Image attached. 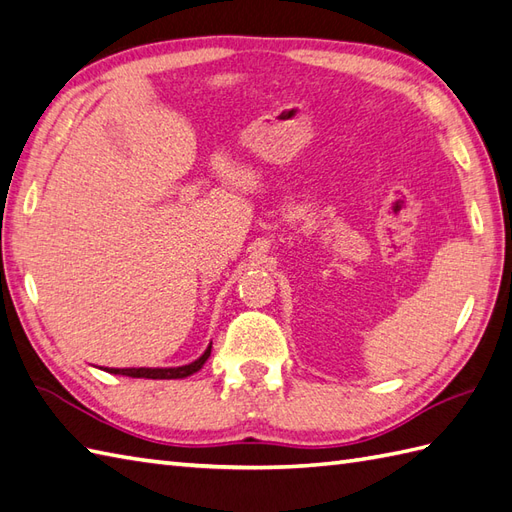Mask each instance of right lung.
I'll use <instances>...</instances> for the list:
<instances>
[{
	"label": "right lung",
	"instance_id": "right-lung-1",
	"mask_svg": "<svg viewBox=\"0 0 512 512\" xmlns=\"http://www.w3.org/2000/svg\"><path fill=\"white\" fill-rule=\"evenodd\" d=\"M210 347L208 350L199 356L195 363L191 365H184V367H171V369H147V367H141V369H108L110 373H117V376H130V378H149V380H176V378H186L191 376V373L202 369V365L208 360L210 356Z\"/></svg>",
	"mask_w": 512,
	"mask_h": 512
}]
</instances>
